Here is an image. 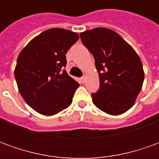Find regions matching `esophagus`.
Listing matches in <instances>:
<instances>
[{"instance_id": "obj_1", "label": "esophagus", "mask_w": 159, "mask_h": 159, "mask_svg": "<svg viewBox=\"0 0 159 159\" xmlns=\"http://www.w3.org/2000/svg\"><path fill=\"white\" fill-rule=\"evenodd\" d=\"M81 81H82V83H85V82H86V76H83V77H81Z\"/></svg>"}]
</instances>
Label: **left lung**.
Instances as JSON below:
<instances>
[{"label": "left lung", "instance_id": "8db88e82", "mask_svg": "<svg viewBox=\"0 0 159 159\" xmlns=\"http://www.w3.org/2000/svg\"><path fill=\"white\" fill-rule=\"evenodd\" d=\"M83 44L94 57L100 89L92 93L94 106L110 115H120L135 102L144 81L140 57L113 30L95 28L80 34Z\"/></svg>", "mask_w": 159, "mask_h": 159}]
</instances>
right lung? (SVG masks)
<instances>
[{"label": "right lung", "instance_id": "right-lung-1", "mask_svg": "<svg viewBox=\"0 0 159 159\" xmlns=\"http://www.w3.org/2000/svg\"><path fill=\"white\" fill-rule=\"evenodd\" d=\"M79 39L68 30L52 28L33 38L19 53L15 70L19 93L32 109L45 116L72 102L78 83L67 74L66 52Z\"/></svg>", "mask_w": 159, "mask_h": 159}]
</instances>
